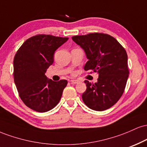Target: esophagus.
<instances>
[{
  "label": "esophagus",
  "mask_w": 147,
  "mask_h": 147,
  "mask_svg": "<svg viewBox=\"0 0 147 147\" xmlns=\"http://www.w3.org/2000/svg\"><path fill=\"white\" fill-rule=\"evenodd\" d=\"M70 82H71L72 84H78L79 82L78 80H74V79H73V80H71V81H70Z\"/></svg>",
  "instance_id": "obj_1"
}]
</instances>
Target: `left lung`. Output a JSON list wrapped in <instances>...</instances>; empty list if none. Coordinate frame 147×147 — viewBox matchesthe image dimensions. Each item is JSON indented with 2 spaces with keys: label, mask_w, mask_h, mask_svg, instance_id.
<instances>
[{
  "label": "left lung",
  "mask_w": 147,
  "mask_h": 147,
  "mask_svg": "<svg viewBox=\"0 0 147 147\" xmlns=\"http://www.w3.org/2000/svg\"><path fill=\"white\" fill-rule=\"evenodd\" d=\"M72 38L84 49L88 59L84 70L99 74L97 83L85 81L87 88L82 94L84 104L94 111L109 109L122 97L129 77L125 49L107 34L90 33Z\"/></svg>",
  "instance_id": "8db88e82"
}]
</instances>
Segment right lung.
<instances>
[{
    "label": "right lung",
    "mask_w": 147,
    "mask_h": 147,
    "mask_svg": "<svg viewBox=\"0 0 147 147\" xmlns=\"http://www.w3.org/2000/svg\"><path fill=\"white\" fill-rule=\"evenodd\" d=\"M68 37L37 34L27 39L14 59V80L18 95L30 109L44 113L59 102L68 82H54L45 75L53 63L54 53Z\"/></svg>",
    "instance_id": "obj_1"
}]
</instances>
